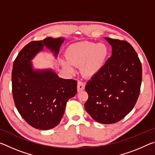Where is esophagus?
<instances>
[{
    "mask_svg": "<svg viewBox=\"0 0 155 155\" xmlns=\"http://www.w3.org/2000/svg\"><path fill=\"white\" fill-rule=\"evenodd\" d=\"M85 84L81 82V81H78V83H77V90L78 91H81L83 90L84 89H85Z\"/></svg>",
    "mask_w": 155,
    "mask_h": 155,
    "instance_id": "1",
    "label": "esophagus"
}]
</instances>
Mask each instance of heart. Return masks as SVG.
<instances>
[{
    "mask_svg": "<svg viewBox=\"0 0 155 155\" xmlns=\"http://www.w3.org/2000/svg\"><path fill=\"white\" fill-rule=\"evenodd\" d=\"M109 53V48L103 43L80 41L70 45L65 51L67 61H62L61 65L70 74L74 72V66H81V72L86 78H91L101 72L105 64Z\"/></svg>",
    "mask_w": 155,
    "mask_h": 155,
    "instance_id": "b5f03b06",
    "label": "heart"
}]
</instances>
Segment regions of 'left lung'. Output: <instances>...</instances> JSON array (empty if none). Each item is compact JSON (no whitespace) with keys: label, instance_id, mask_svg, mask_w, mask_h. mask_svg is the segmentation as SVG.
<instances>
[{"label":"left lung","instance_id":"left-lung-1","mask_svg":"<svg viewBox=\"0 0 155 155\" xmlns=\"http://www.w3.org/2000/svg\"><path fill=\"white\" fill-rule=\"evenodd\" d=\"M112 54L87 83L85 109L101 124H114L129 114L140 95L142 68L137 52L126 41L105 38Z\"/></svg>","mask_w":155,"mask_h":155}]
</instances>
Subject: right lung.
<instances>
[{"label": "right lung", "mask_w": 155, "mask_h": 155, "mask_svg": "<svg viewBox=\"0 0 155 155\" xmlns=\"http://www.w3.org/2000/svg\"><path fill=\"white\" fill-rule=\"evenodd\" d=\"M65 39L33 41L21 50L13 64V98L18 112L28 124L49 130L59 124L68 100L77 92V81L60 78L52 69H34L32 60L44 47L57 57Z\"/></svg>", "instance_id": "right-lung-1"}]
</instances>
